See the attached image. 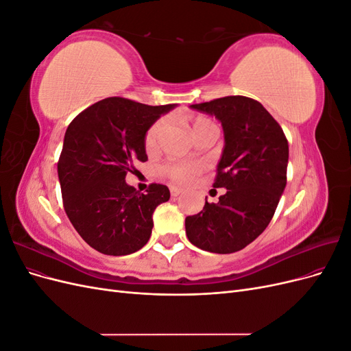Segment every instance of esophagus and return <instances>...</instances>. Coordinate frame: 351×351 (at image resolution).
Here are the masks:
<instances>
[{"mask_svg":"<svg viewBox=\"0 0 351 351\" xmlns=\"http://www.w3.org/2000/svg\"><path fill=\"white\" fill-rule=\"evenodd\" d=\"M169 193H171L173 197H176V196H178L180 193H182V189H178L176 186H171V187H169Z\"/></svg>","mask_w":351,"mask_h":351,"instance_id":"34e87169","label":"esophagus"}]
</instances>
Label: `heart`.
Here are the masks:
<instances>
[{"mask_svg": "<svg viewBox=\"0 0 351 351\" xmlns=\"http://www.w3.org/2000/svg\"><path fill=\"white\" fill-rule=\"evenodd\" d=\"M215 123L209 120L208 117L204 115H196L192 119V130L193 134L197 136L200 133H204L209 129H214ZM167 129V119H158L155 123L149 125V129L146 130L145 134V149L147 154L155 152L159 147V142H161V137ZM205 162L204 161H169L162 165V174L171 180L174 183L178 184H187L189 182L200 174L205 169Z\"/></svg>", "mask_w": 351, "mask_h": 351, "instance_id": "heart-1", "label": "heart"}]
</instances>
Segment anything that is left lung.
Segmentation results:
<instances>
[{
	"mask_svg": "<svg viewBox=\"0 0 351 351\" xmlns=\"http://www.w3.org/2000/svg\"><path fill=\"white\" fill-rule=\"evenodd\" d=\"M215 115L226 137L214 187L227 189L217 204L186 218V234L196 247L234 253L271 222L287 184L289 142L277 120L247 97H224L192 105Z\"/></svg>",
	"mask_w": 351,
	"mask_h": 351,
	"instance_id": "obj_1",
	"label": "left lung"
}]
</instances>
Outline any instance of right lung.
Here are the masks:
<instances>
[{
	"label": "right lung",
	"instance_id": "right-lung-1",
	"mask_svg": "<svg viewBox=\"0 0 351 351\" xmlns=\"http://www.w3.org/2000/svg\"><path fill=\"white\" fill-rule=\"evenodd\" d=\"M174 104L145 105L121 97L95 102L69 124L58 159L64 210L80 237L110 256L142 249L152 234V214L169 199L164 184L141 193L125 183L147 161L145 134Z\"/></svg>",
	"mask_w": 351,
	"mask_h": 351
}]
</instances>
